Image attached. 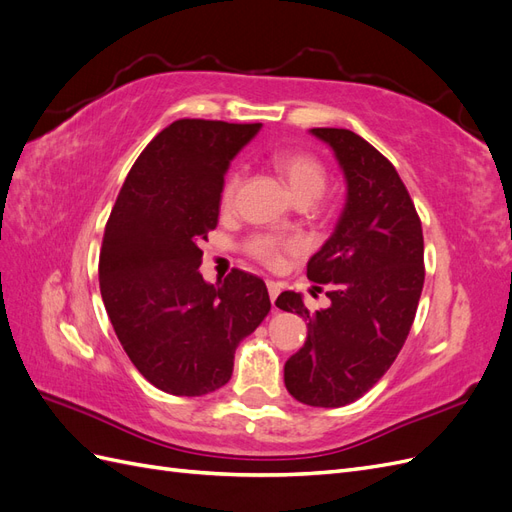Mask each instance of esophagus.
Wrapping results in <instances>:
<instances>
[{"mask_svg": "<svg viewBox=\"0 0 512 512\" xmlns=\"http://www.w3.org/2000/svg\"><path fill=\"white\" fill-rule=\"evenodd\" d=\"M267 288H269V299H271L273 309H275V299H277V294H280V284L273 282V280H267Z\"/></svg>", "mask_w": 512, "mask_h": 512, "instance_id": "obj_1", "label": "esophagus"}]
</instances>
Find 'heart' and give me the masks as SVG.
<instances>
[{
  "instance_id": "obj_1",
  "label": "heart",
  "mask_w": 512,
  "mask_h": 512,
  "mask_svg": "<svg viewBox=\"0 0 512 512\" xmlns=\"http://www.w3.org/2000/svg\"><path fill=\"white\" fill-rule=\"evenodd\" d=\"M271 164L277 170V175L282 177L286 190L294 198V203H314L318 200L324 190H327V170H324L322 162L314 158L312 153L305 151H277L271 156ZM241 185V175L230 173L224 181L222 188V205L232 207ZM245 250L250 252L256 260L265 262L269 267L280 265L282 252L286 250H297V243L294 241H282L271 235H258L247 241Z\"/></svg>"
}]
</instances>
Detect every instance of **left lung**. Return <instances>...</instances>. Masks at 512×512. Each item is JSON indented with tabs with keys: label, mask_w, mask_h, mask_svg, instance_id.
Masks as SVG:
<instances>
[{
	"label": "left lung",
	"mask_w": 512,
	"mask_h": 512,
	"mask_svg": "<svg viewBox=\"0 0 512 512\" xmlns=\"http://www.w3.org/2000/svg\"><path fill=\"white\" fill-rule=\"evenodd\" d=\"M346 181V203L331 237L307 262V277L327 284L329 307L309 314L301 292L275 305L307 320L303 348L284 365L288 393L314 408L363 397L404 346L425 282L423 228L393 164L359 134L314 128ZM320 290V286H314Z\"/></svg>",
	"instance_id": "1"
}]
</instances>
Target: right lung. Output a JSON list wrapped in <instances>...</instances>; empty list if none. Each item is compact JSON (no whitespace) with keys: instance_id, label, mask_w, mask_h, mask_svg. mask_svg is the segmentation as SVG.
Instances as JSON below:
<instances>
[{"instance_id":"obj_1","label":"right lung","mask_w":512,"mask_h":512,"mask_svg":"<svg viewBox=\"0 0 512 512\" xmlns=\"http://www.w3.org/2000/svg\"><path fill=\"white\" fill-rule=\"evenodd\" d=\"M262 123L179 119L138 156L108 218L100 292L119 342L156 389L198 397L232 376L235 350L271 309L260 277L198 271L224 175Z\"/></svg>"}]
</instances>
